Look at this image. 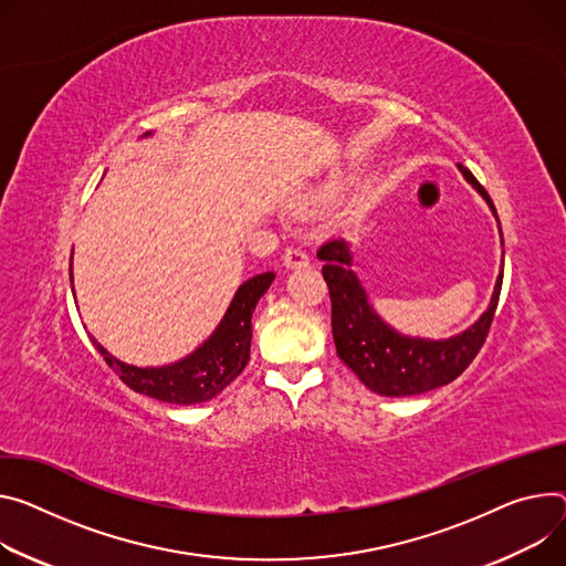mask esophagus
Masks as SVG:
<instances>
[{
    "mask_svg": "<svg viewBox=\"0 0 566 566\" xmlns=\"http://www.w3.org/2000/svg\"><path fill=\"white\" fill-rule=\"evenodd\" d=\"M282 262L286 269H306L312 264V256L306 254L302 248H286Z\"/></svg>",
    "mask_w": 566,
    "mask_h": 566,
    "instance_id": "34e87169",
    "label": "esophagus"
}]
</instances>
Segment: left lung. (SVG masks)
<instances>
[{"label": "left lung", "instance_id": "8db88e82", "mask_svg": "<svg viewBox=\"0 0 566 566\" xmlns=\"http://www.w3.org/2000/svg\"><path fill=\"white\" fill-rule=\"evenodd\" d=\"M458 169L485 198L492 214L496 217L494 202L483 185L472 176L470 169L462 165H458ZM318 256L325 262L323 277L332 297V334L336 354L373 392L384 397H410L447 386L458 375L465 373L483 347L499 304L503 260L490 306L483 316L462 334L431 340L399 334L379 318L368 302L366 289L352 271V250L345 239H329L318 248Z\"/></svg>", "mask_w": 566, "mask_h": 566}]
</instances>
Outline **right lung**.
<instances>
[{"label": "right lung", "instance_id": "right-lung-1", "mask_svg": "<svg viewBox=\"0 0 566 566\" xmlns=\"http://www.w3.org/2000/svg\"><path fill=\"white\" fill-rule=\"evenodd\" d=\"M146 133L144 137H148ZM275 273L254 275L243 282L226 316L212 336L196 347L189 356L171 366L160 368H137L128 366L115 358L108 349H104L94 336H90L92 345L104 354L106 364L119 375V379L135 392L160 399L167 403L191 406L217 397L226 386H230L241 370L248 366L250 358V338H252V312L260 297L269 291Z\"/></svg>", "mask_w": 566, "mask_h": 566}]
</instances>
